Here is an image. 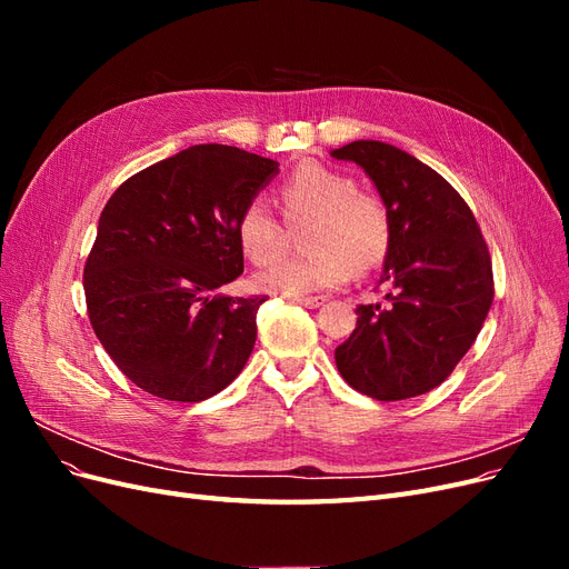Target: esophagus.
I'll return each mask as SVG.
<instances>
[{
	"instance_id": "34e87169",
	"label": "esophagus",
	"mask_w": 569,
	"mask_h": 569,
	"mask_svg": "<svg viewBox=\"0 0 569 569\" xmlns=\"http://www.w3.org/2000/svg\"><path fill=\"white\" fill-rule=\"evenodd\" d=\"M291 301H297V303H301L306 308H320L327 299L325 297H295Z\"/></svg>"
}]
</instances>
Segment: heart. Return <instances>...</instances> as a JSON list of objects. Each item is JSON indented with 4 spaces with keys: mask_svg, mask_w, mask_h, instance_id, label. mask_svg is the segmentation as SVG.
I'll use <instances>...</instances> for the list:
<instances>
[{
    "mask_svg": "<svg viewBox=\"0 0 569 569\" xmlns=\"http://www.w3.org/2000/svg\"><path fill=\"white\" fill-rule=\"evenodd\" d=\"M287 220H308L301 258H280L256 272L253 284L268 295L306 297L330 289L349 272H368L385 261L391 242L387 203L358 192L356 180L322 163H301L280 187ZM244 253L263 263L282 247V226L263 199H251L237 220Z\"/></svg>",
    "mask_w": 569,
    "mask_h": 569,
    "instance_id": "b5f03b06",
    "label": "heart"
}]
</instances>
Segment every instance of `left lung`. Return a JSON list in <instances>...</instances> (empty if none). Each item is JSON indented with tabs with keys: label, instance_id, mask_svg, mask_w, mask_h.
I'll list each match as a JSON object with an SVG mask.
<instances>
[{
	"label": "left lung",
	"instance_id": "left-lung-1",
	"mask_svg": "<svg viewBox=\"0 0 569 569\" xmlns=\"http://www.w3.org/2000/svg\"><path fill=\"white\" fill-rule=\"evenodd\" d=\"M332 157L363 168L391 216L380 278L387 303L356 308L337 368L377 401L412 399L453 372L485 325L493 301L489 249L470 206L408 151L356 140Z\"/></svg>",
	"mask_w": 569,
	"mask_h": 569
}]
</instances>
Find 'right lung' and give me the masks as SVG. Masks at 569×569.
Returning a JSON list of instances; mask_svg holds the SVG:
<instances>
[{"instance_id":"add662e5","label":"right lung","mask_w":569,"mask_h":569,"mask_svg":"<svg viewBox=\"0 0 569 569\" xmlns=\"http://www.w3.org/2000/svg\"><path fill=\"white\" fill-rule=\"evenodd\" d=\"M278 173L244 149L194 144L107 201L82 284L94 335L130 382L199 403L242 372L266 297L216 289L244 272L239 213Z\"/></svg>"}]
</instances>
